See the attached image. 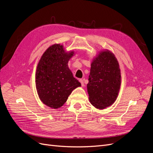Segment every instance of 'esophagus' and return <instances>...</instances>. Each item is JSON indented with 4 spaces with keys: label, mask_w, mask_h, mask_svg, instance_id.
Returning <instances> with one entry per match:
<instances>
[{
    "label": "esophagus",
    "mask_w": 153,
    "mask_h": 153,
    "mask_svg": "<svg viewBox=\"0 0 153 153\" xmlns=\"http://www.w3.org/2000/svg\"><path fill=\"white\" fill-rule=\"evenodd\" d=\"M79 81H80V82L81 83V85H82V87H84V80L80 79Z\"/></svg>",
    "instance_id": "1"
}]
</instances>
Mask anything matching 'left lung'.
Returning a JSON list of instances; mask_svg holds the SVG:
<instances>
[{
	"instance_id": "8db88e82",
	"label": "left lung",
	"mask_w": 153,
	"mask_h": 153,
	"mask_svg": "<svg viewBox=\"0 0 153 153\" xmlns=\"http://www.w3.org/2000/svg\"><path fill=\"white\" fill-rule=\"evenodd\" d=\"M89 83L87 85L91 103L104 109L116 100L121 83L119 64L114 54L103 50L91 63Z\"/></svg>"
}]
</instances>
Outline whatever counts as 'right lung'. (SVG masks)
Listing matches in <instances>:
<instances>
[{"mask_svg": "<svg viewBox=\"0 0 153 153\" xmlns=\"http://www.w3.org/2000/svg\"><path fill=\"white\" fill-rule=\"evenodd\" d=\"M74 55L63 45L50 46L41 56L36 72V86L39 98L49 107L57 109L67 101L72 91L81 84L73 77L68 63Z\"/></svg>", "mask_w": 153, "mask_h": 153, "instance_id": "1", "label": "right lung"}]
</instances>
